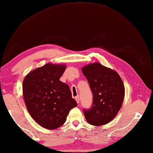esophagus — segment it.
<instances>
[{"mask_svg": "<svg viewBox=\"0 0 153 153\" xmlns=\"http://www.w3.org/2000/svg\"><path fill=\"white\" fill-rule=\"evenodd\" d=\"M75 100H76L77 103H79V101H80V99H79V97L76 96V97H75Z\"/></svg>", "mask_w": 153, "mask_h": 153, "instance_id": "1", "label": "esophagus"}]
</instances>
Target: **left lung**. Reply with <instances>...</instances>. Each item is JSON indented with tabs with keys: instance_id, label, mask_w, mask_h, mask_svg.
I'll return each mask as SVG.
<instances>
[{
	"instance_id": "left-lung-1",
	"label": "left lung",
	"mask_w": 153,
	"mask_h": 153,
	"mask_svg": "<svg viewBox=\"0 0 153 153\" xmlns=\"http://www.w3.org/2000/svg\"><path fill=\"white\" fill-rule=\"evenodd\" d=\"M93 95L90 109H83L88 123L93 126L107 124L113 119L122 105L125 94L123 81L118 73L99 63L82 68Z\"/></svg>"
}]
</instances>
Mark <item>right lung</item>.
I'll return each mask as SVG.
<instances>
[{
    "instance_id": "1",
    "label": "right lung",
    "mask_w": 153,
    "mask_h": 153,
    "mask_svg": "<svg viewBox=\"0 0 153 153\" xmlns=\"http://www.w3.org/2000/svg\"><path fill=\"white\" fill-rule=\"evenodd\" d=\"M65 65L47 63L25 77L23 94L26 107L33 119L50 130L65 122L70 110L77 106L70 87L60 79Z\"/></svg>"
}]
</instances>
